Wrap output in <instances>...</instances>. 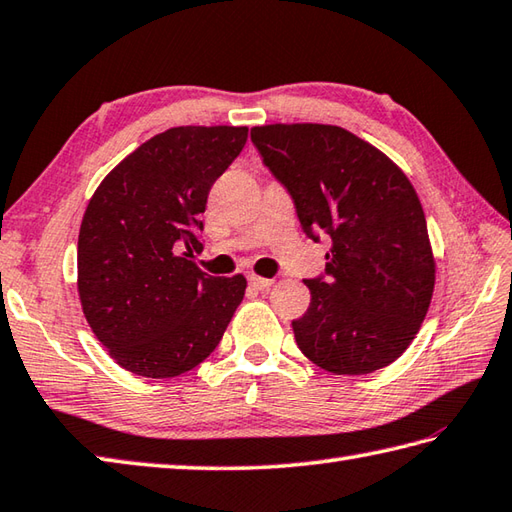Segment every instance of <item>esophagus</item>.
<instances>
[{
  "instance_id": "obj_1",
  "label": "esophagus",
  "mask_w": 512,
  "mask_h": 512,
  "mask_svg": "<svg viewBox=\"0 0 512 512\" xmlns=\"http://www.w3.org/2000/svg\"><path fill=\"white\" fill-rule=\"evenodd\" d=\"M248 284L253 286L255 290H266L275 284V279H268V277H259V275H250Z\"/></svg>"
}]
</instances>
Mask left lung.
<instances>
[{
  "mask_svg": "<svg viewBox=\"0 0 512 512\" xmlns=\"http://www.w3.org/2000/svg\"><path fill=\"white\" fill-rule=\"evenodd\" d=\"M250 139L295 202L304 233L330 239L326 275L306 279L299 350L335 375H368L413 342L435 288L424 208L382 150L328 124H268Z\"/></svg>",
  "mask_w": 512,
  "mask_h": 512,
  "instance_id": "8db88e82",
  "label": "left lung"
}]
</instances>
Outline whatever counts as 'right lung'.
Instances as JSON below:
<instances>
[{"instance_id":"obj_1","label":"right lung","mask_w":512,"mask_h":512,"mask_svg":"<svg viewBox=\"0 0 512 512\" xmlns=\"http://www.w3.org/2000/svg\"><path fill=\"white\" fill-rule=\"evenodd\" d=\"M246 126H177L122 159L90 197L77 242L84 317L115 362L166 379L199 366L222 342L246 277L195 264L199 215L235 162Z\"/></svg>"}]
</instances>
